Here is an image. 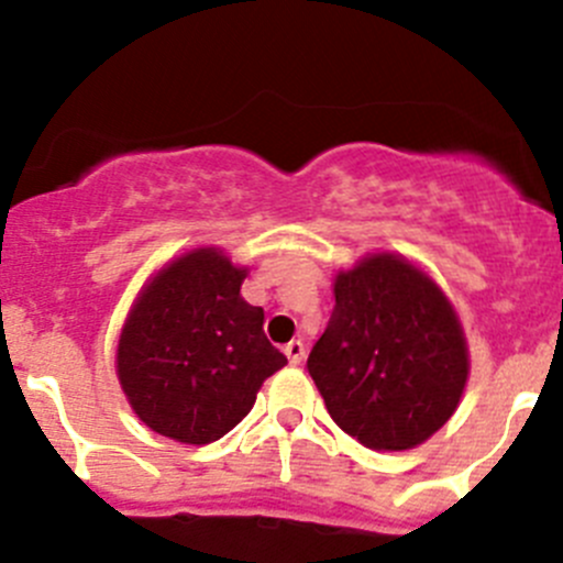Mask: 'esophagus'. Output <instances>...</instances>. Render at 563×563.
<instances>
[{"label": "esophagus", "mask_w": 563, "mask_h": 563, "mask_svg": "<svg viewBox=\"0 0 563 563\" xmlns=\"http://www.w3.org/2000/svg\"><path fill=\"white\" fill-rule=\"evenodd\" d=\"M286 356H288V362H291V365H299V362L305 360V343L302 340H291V343L286 345Z\"/></svg>", "instance_id": "obj_1"}]
</instances>
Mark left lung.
Instances as JSON below:
<instances>
[{"instance_id":"obj_1","label":"left lung","mask_w":563,"mask_h":563,"mask_svg":"<svg viewBox=\"0 0 563 563\" xmlns=\"http://www.w3.org/2000/svg\"><path fill=\"white\" fill-rule=\"evenodd\" d=\"M329 417L371 450H411L455 413L468 351L455 310L397 255L334 280V310L308 356Z\"/></svg>"}]
</instances>
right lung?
I'll list each match as a JSON object with an SVG mask.
<instances>
[{
  "label": "right lung",
  "instance_id": "obj_1",
  "mask_svg": "<svg viewBox=\"0 0 563 563\" xmlns=\"http://www.w3.org/2000/svg\"><path fill=\"white\" fill-rule=\"evenodd\" d=\"M245 269L212 247L152 277L122 329L117 373L155 433L209 444L247 417L261 384L288 365L266 340L264 310L242 299Z\"/></svg>",
  "mask_w": 563,
  "mask_h": 563
}]
</instances>
